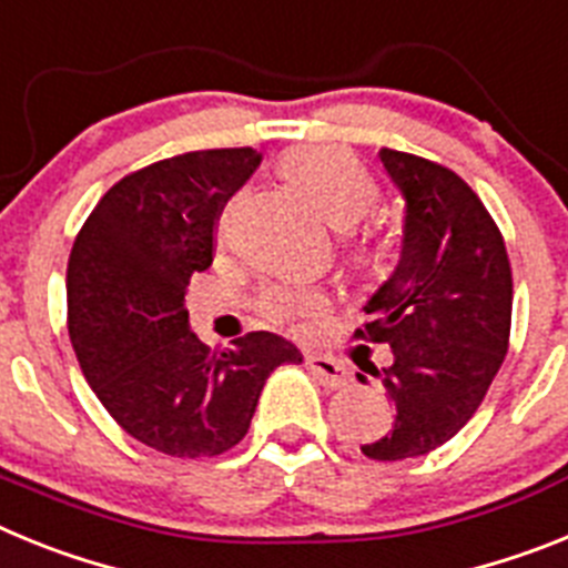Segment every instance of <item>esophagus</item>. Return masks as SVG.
Segmentation results:
<instances>
[{
	"mask_svg": "<svg viewBox=\"0 0 568 568\" xmlns=\"http://www.w3.org/2000/svg\"><path fill=\"white\" fill-rule=\"evenodd\" d=\"M305 366H308V372L320 379V386L325 388H345L352 383L348 368H345L339 359L328 357V354H308V357H305Z\"/></svg>",
	"mask_w": 568,
	"mask_h": 568,
	"instance_id": "1",
	"label": "esophagus"
}]
</instances>
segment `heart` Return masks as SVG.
Returning a JSON list of instances; mask_svg holds the SVG:
<instances>
[{
	"label": "heart",
	"mask_w": 568,
	"mask_h": 568,
	"mask_svg": "<svg viewBox=\"0 0 568 568\" xmlns=\"http://www.w3.org/2000/svg\"><path fill=\"white\" fill-rule=\"evenodd\" d=\"M285 174L303 185L320 214L337 229L359 223L377 205L379 189L374 176L359 165L357 156L337 145H303L283 156ZM359 256H374L377 234L372 229L359 231L354 240ZM260 308L274 323L288 320H312L328 308V294L317 285L277 283L260 294Z\"/></svg>",
	"instance_id": "b5f03b06"
}]
</instances>
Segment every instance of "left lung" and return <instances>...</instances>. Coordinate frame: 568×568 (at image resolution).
I'll return each instance as SVG.
<instances>
[{"instance_id":"obj_1","label":"left lung","mask_w":568,"mask_h":568,"mask_svg":"<svg viewBox=\"0 0 568 568\" xmlns=\"http://www.w3.org/2000/svg\"><path fill=\"white\" fill-rule=\"evenodd\" d=\"M406 200L400 263L354 332L392 345V366L366 363L394 406L392 432L366 443L372 460L428 455L477 412L509 352L511 265L506 243L466 182L440 162L379 148ZM359 383H366L357 374Z\"/></svg>"}]
</instances>
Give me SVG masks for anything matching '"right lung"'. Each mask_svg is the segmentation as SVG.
Returning a JSON list of instances; mask_svg holds the SVG:
<instances>
[{"label":"right lung","mask_w":568,"mask_h":568,"mask_svg":"<svg viewBox=\"0 0 568 568\" xmlns=\"http://www.w3.org/2000/svg\"><path fill=\"white\" fill-rule=\"evenodd\" d=\"M263 156L211 148L122 176L79 229L68 260V334L82 374L131 437L171 457H214L243 440L265 379L303 363L271 332L211 352L185 294L214 263V225Z\"/></svg>","instance_id":"1"}]
</instances>
